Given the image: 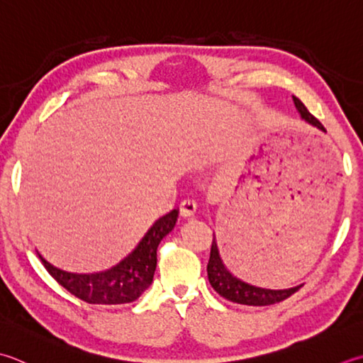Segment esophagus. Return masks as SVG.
Returning <instances> with one entry per match:
<instances>
[{
	"instance_id": "34e87169",
	"label": "esophagus",
	"mask_w": 363,
	"mask_h": 363,
	"mask_svg": "<svg viewBox=\"0 0 363 363\" xmlns=\"http://www.w3.org/2000/svg\"><path fill=\"white\" fill-rule=\"evenodd\" d=\"M179 211L184 217H191L196 212V203L194 200H184L179 204Z\"/></svg>"
}]
</instances>
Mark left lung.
<instances>
[{"instance_id": "1", "label": "left lung", "mask_w": 363, "mask_h": 363, "mask_svg": "<svg viewBox=\"0 0 363 363\" xmlns=\"http://www.w3.org/2000/svg\"><path fill=\"white\" fill-rule=\"evenodd\" d=\"M293 101H294L296 108L299 110L301 116L305 121H308L310 124H313L315 127H318V129L325 132L324 125L319 123L313 115H311V113L307 110V106H305L299 99L293 96ZM208 279L212 288H214L220 296L225 297V299L236 303H242V305H253V307H264V305H272V303L285 301L289 296H293L296 291H299V288L302 286L301 285L289 289H264V288L248 285V283L239 280L238 277H234L222 262V258H220L218 255L216 239L212 240V247H211V258L208 262Z\"/></svg>"}]
</instances>
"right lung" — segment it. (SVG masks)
Wrapping results in <instances>:
<instances>
[{
	"label": "right lung",
	"mask_w": 363,
	"mask_h": 363,
	"mask_svg": "<svg viewBox=\"0 0 363 363\" xmlns=\"http://www.w3.org/2000/svg\"><path fill=\"white\" fill-rule=\"evenodd\" d=\"M176 220V209L160 217L129 257L105 272L72 274L52 266L40 255L39 258L47 272L78 299L104 305L129 303L137 301L152 283L157 266V247L174 228Z\"/></svg>",
	"instance_id": "obj_1"
}]
</instances>
